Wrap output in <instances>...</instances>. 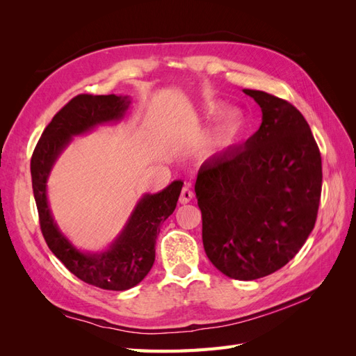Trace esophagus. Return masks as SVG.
Returning <instances> with one entry per match:
<instances>
[{
    "mask_svg": "<svg viewBox=\"0 0 356 356\" xmlns=\"http://www.w3.org/2000/svg\"><path fill=\"white\" fill-rule=\"evenodd\" d=\"M193 191H191V188L188 187V186H184L182 187V190H181V196H179V202L182 203V204H186V203H188L191 199H193Z\"/></svg>",
    "mask_w": 356,
    "mask_h": 356,
    "instance_id": "1",
    "label": "esophagus"
}]
</instances>
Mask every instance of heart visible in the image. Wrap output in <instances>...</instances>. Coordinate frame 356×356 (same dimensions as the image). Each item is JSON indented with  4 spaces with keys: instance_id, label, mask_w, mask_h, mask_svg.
<instances>
[{
    "instance_id": "heart-1",
    "label": "heart",
    "mask_w": 356,
    "mask_h": 356,
    "mask_svg": "<svg viewBox=\"0 0 356 356\" xmlns=\"http://www.w3.org/2000/svg\"><path fill=\"white\" fill-rule=\"evenodd\" d=\"M220 108L218 105H211L208 114H215ZM245 127V115L239 108H229L220 117L217 124L213 126L208 138L204 139V147L208 152H217V149L230 144Z\"/></svg>"
}]
</instances>
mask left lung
Here are the masks:
<instances>
[{
	"instance_id": "obj_1",
	"label": "left lung",
	"mask_w": 356,
	"mask_h": 356,
	"mask_svg": "<svg viewBox=\"0 0 356 356\" xmlns=\"http://www.w3.org/2000/svg\"><path fill=\"white\" fill-rule=\"evenodd\" d=\"M243 93L260 105L261 126L243 145L204 161L195 191L211 263L232 279L254 281L293 260L314 230L322 163L294 105L261 90Z\"/></svg>"
}]
</instances>
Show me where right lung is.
<instances>
[{
  "instance_id": "1",
  "label": "right lung",
  "mask_w": 356,
  "mask_h": 356,
  "mask_svg": "<svg viewBox=\"0 0 356 356\" xmlns=\"http://www.w3.org/2000/svg\"><path fill=\"white\" fill-rule=\"evenodd\" d=\"M129 105V96H75L51 118L31 159L32 190L41 232L50 251L83 282L111 291L134 288L152 270L157 234L177 208L182 181H174L156 195H144L114 242L104 251L88 252L77 250L53 220L47 202V179L72 136L88 134L99 124L120 122Z\"/></svg>"
}]
</instances>
